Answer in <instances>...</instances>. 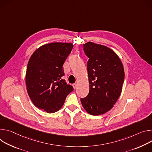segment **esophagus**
<instances>
[{
	"label": "esophagus",
	"mask_w": 152,
	"mask_h": 152,
	"mask_svg": "<svg viewBox=\"0 0 152 152\" xmlns=\"http://www.w3.org/2000/svg\"><path fill=\"white\" fill-rule=\"evenodd\" d=\"M72 86L74 89H76L77 88V84L76 83H74V84H72Z\"/></svg>",
	"instance_id": "obj_1"
}]
</instances>
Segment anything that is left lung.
I'll return each instance as SVG.
<instances>
[{"label": "left lung", "instance_id": "1", "mask_svg": "<svg viewBox=\"0 0 152 152\" xmlns=\"http://www.w3.org/2000/svg\"><path fill=\"white\" fill-rule=\"evenodd\" d=\"M89 58L88 72L89 92L81 98L82 106L92 115L110 110L120 96L124 80L121 60L106 46L88 42L83 45Z\"/></svg>", "mask_w": 152, "mask_h": 152}]
</instances>
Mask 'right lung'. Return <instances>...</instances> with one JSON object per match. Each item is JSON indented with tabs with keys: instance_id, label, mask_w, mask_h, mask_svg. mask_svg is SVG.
<instances>
[{
	"instance_id": "right-lung-1",
	"label": "right lung",
	"mask_w": 152,
	"mask_h": 152,
	"mask_svg": "<svg viewBox=\"0 0 152 152\" xmlns=\"http://www.w3.org/2000/svg\"><path fill=\"white\" fill-rule=\"evenodd\" d=\"M74 45L51 43L42 46L32 54L26 73L28 94L33 104L48 113H54L63 105L74 88L61 78L63 65Z\"/></svg>"
}]
</instances>
